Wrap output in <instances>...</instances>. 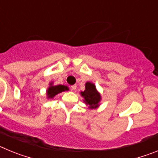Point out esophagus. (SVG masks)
I'll return each instance as SVG.
<instances>
[{"label": "esophagus", "mask_w": 158, "mask_h": 158, "mask_svg": "<svg viewBox=\"0 0 158 158\" xmlns=\"http://www.w3.org/2000/svg\"><path fill=\"white\" fill-rule=\"evenodd\" d=\"M71 89H72V90H76V89H77V85H73L71 86Z\"/></svg>", "instance_id": "obj_1"}]
</instances>
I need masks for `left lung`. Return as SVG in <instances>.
Wrapping results in <instances>:
<instances>
[{"label":"left lung","mask_w":158,"mask_h":158,"mask_svg":"<svg viewBox=\"0 0 158 158\" xmlns=\"http://www.w3.org/2000/svg\"><path fill=\"white\" fill-rule=\"evenodd\" d=\"M81 95L84 98L83 101L87 105L89 106V108L93 109L99 107L101 96L99 92L96 90V86L92 82H86L85 90L81 93Z\"/></svg>","instance_id":"1"}]
</instances>
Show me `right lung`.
Wrapping results in <instances>:
<instances>
[{"mask_svg":"<svg viewBox=\"0 0 158 158\" xmlns=\"http://www.w3.org/2000/svg\"><path fill=\"white\" fill-rule=\"evenodd\" d=\"M69 88L67 86L62 85H53V83L51 82L50 83V86L47 89V96L48 99H52L54 98V96H56L58 93H62V92L68 91Z\"/></svg>","mask_w":158,"mask_h":158,"instance_id":"right-lung-1","label":"right lung"}]
</instances>
